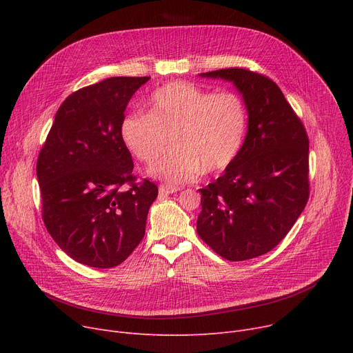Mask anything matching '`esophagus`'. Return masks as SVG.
I'll use <instances>...</instances> for the list:
<instances>
[{"mask_svg":"<svg viewBox=\"0 0 353 353\" xmlns=\"http://www.w3.org/2000/svg\"><path fill=\"white\" fill-rule=\"evenodd\" d=\"M180 190V188H176V186H164V184H161V186L159 188V192L161 194H173V193H177Z\"/></svg>","mask_w":353,"mask_h":353,"instance_id":"esophagus-1","label":"esophagus"}]
</instances>
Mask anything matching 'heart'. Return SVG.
I'll use <instances>...</instances> for the list:
<instances>
[{
  "label": "heart",
  "mask_w": 353,
  "mask_h": 353,
  "mask_svg": "<svg viewBox=\"0 0 353 353\" xmlns=\"http://www.w3.org/2000/svg\"><path fill=\"white\" fill-rule=\"evenodd\" d=\"M249 111L236 91H212L186 81L156 90L148 113L130 114L121 137L140 161L154 163L172 144L174 150L159 160L150 174L170 184L196 180L228 169L245 144Z\"/></svg>",
  "instance_id": "1"
}]
</instances>
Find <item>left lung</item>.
Returning <instances> with one entry per match:
<instances>
[{"label": "left lung", "mask_w": 353, "mask_h": 353, "mask_svg": "<svg viewBox=\"0 0 353 353\" xmlns=\"http://www.w3.org/2000/svg\"><path fill=\"white\" fill-rule=\"evenodd\" d=\"M203 77L233 81L249 111L245 144L225 173L201 193L197 233L230 262L262 256L279 245L309 199V139L277 84L248 68Z\"/></svg>", "instance_id": "obj_1"}]
</instances>
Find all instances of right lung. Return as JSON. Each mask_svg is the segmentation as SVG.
Here are the masks:
<instances>
[{
    "label": "right lung",
    "mask_w": 353,
    "mask_h": 353,
    "mask_svg": "<svg viewBox=\"0 0 353 353\" xmlns=\"http://www.w3.org/2000/svg\"><path fill=\"white\" fill-rule=\"evenodd\" d=\"M150 77H110L60 105L37 160L47 232L74 261L114 268L139 246L159 194L137 180L121 137L125 107Z\"/></svg>",
    "instance_id": "1"
}]
</instances>
